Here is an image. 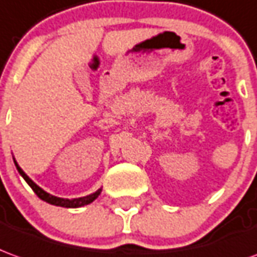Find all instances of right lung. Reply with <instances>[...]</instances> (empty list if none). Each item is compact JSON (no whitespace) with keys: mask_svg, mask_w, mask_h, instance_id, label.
<instances>
[{"mask_svg":"<svg viewBox=\"0 0 257 257\" xmlns=\"http://www.w3.org/2000/svg\"><path fill=\"white\" fill-rule=\"evenodd\" d=\"M14 163H15L16 166V170L19 171V174L22 175L23 179L26 181L29 184V186L35 191V193L37 196L40 197L41 200H44V202H47L50 204H54V206H61V207H68V209H75V207H82V206H86V204H90L94 199H97L98 195L101 193V189H98L94 193H91V195H87V196H83V197H78V199H64V197H57V196H53V195H50L47 193L46 191H43L39 185H36L32 179L29 178L28 175L25 174L21 167L18 166V163L15 161L14 159Z\"/></svg>","mask_w":257,"mask_h":257,"instance_id":"1","label":"right lung"}]
</instances>
